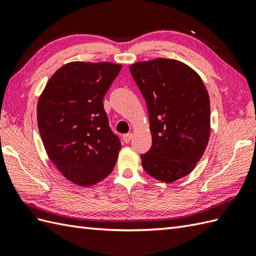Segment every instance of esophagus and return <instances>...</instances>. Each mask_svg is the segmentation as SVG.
<instances>
[{
	"instance_id": "34e87169",
	"label": "esophagus",
	"mask_w": 256,
	"mask_h": 256,
	"mask_svg": "<svg viewBox=\"0 0 256 256\" xmlns=\"http://www.w3.org/2000/svg\"><path fill=\"white\" fill-rule=\"evenodd\" d=\"M122 140H123V142H130V140H132V134H130V133H128V134H124L123 135V137H122Z\"/></svg>"
}]
</instances>
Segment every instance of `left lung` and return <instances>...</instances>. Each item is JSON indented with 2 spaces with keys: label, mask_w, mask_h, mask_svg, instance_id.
<instances>
[{
  "label": "left lung",
  "mask_w": 256,
  "mask_h": 256,
  "mask_svg": "<svg viewBox=\"0 0 256 256\" xmlns=\"http://www.w3.org/2000/svg\"><path fill=\"white\" fill-rule=\"evenodd\" d=\"M145 98L152 145L142 154L152 178L173 182L192 172L211 130L210 97L200 76L186 64L156 58L130 66Z\"/></svg>",
  "instance_id": "1"
}]
</instances>
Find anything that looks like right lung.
<instances>
[{
  "instance_id": "right-lung-1",
  "label": "right lung",
  "mask_w": 256,
  "mask_h": 256,
  "mask_svg": "<svg viewBox=\"0 0 256 256\" xmlns=\"http://www.w3.org/2000/svg\"><path fill=\"white\" fill-rule=\"evenodd\" d=\"M122 64L72 62L50 76L38 100V126L48 158L68 180L88 187L112 172L121 142L104 96Z\"/></svg>"
}]
</instances>
